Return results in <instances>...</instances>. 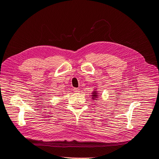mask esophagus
Segmentation results:
<instances>
[{
  "instance_id": "esophagus-1",
  "label": "esophagus",
  "mask_w": 159,
  "mask_h": 159,
  "mask_svg": "<svg viewBox=\"0 0 159 159\" xmlns=\"http://www.w3.org/2000/svg\"><path fill=\"white\" fill-rule=\"evenodd\" d=\"M73 90H74V92L75 93H78V92H79V88H74L73 89Z\"/></svg>"
}]
</instances>
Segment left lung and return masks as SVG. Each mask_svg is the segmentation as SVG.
I'll list each match as a JSON object with an SVG mask.
<instances>
[{
  "label": "left lung",
  "mask_w": 159,
  "mask_h": 159,
  "mask_svg": "<svg viewBox=\"0 0 159 159\" xmlns=\"http://www.w3.org/2000/svg\"><path fill=\"white\" fill-rule=\"evenodd\" d=\"M97 93H97V91H94L93 93V95H92V96H93V97H92V98H93L94 99V100H96V99H95V98H97V96H98V94H97Z\"/></svg>",
  "instance_id": "obj_1"
}]
</instances>
